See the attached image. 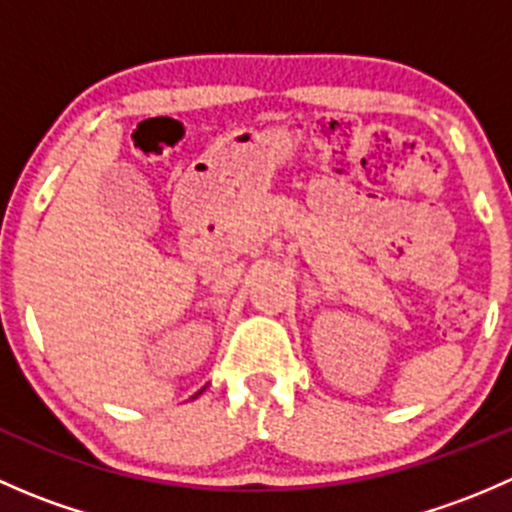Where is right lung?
I'll use <instances>...</instances> for the list:
<instances>
[{
  "label": "right lung",
  "instance_id": "right-lung-1",
  "mask_svg": "<svg viewBox=\"0 0 512 512\" xmlns=\"http://www.w3.org/2000/svg\"><path fill=\"white\" fill-rule=\"evenodd\" d=\"M198 394H200V391H198ZM198 394H195V396H198ZM195 396H193V399H195Z\"/></svg>",
  "mask_w": 512,
  "mask_h": 512
}]
</instances>
